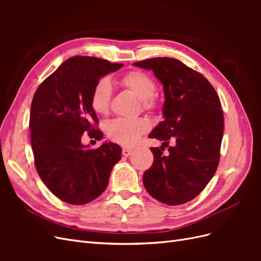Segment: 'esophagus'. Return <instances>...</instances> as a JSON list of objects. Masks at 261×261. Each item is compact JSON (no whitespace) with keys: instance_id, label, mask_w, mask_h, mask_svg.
Masks as SVG:
<instances>
[{"instance_id":"esophagus-1","label":"esophagus","mask_w":261,"mask_h":261,"mask_svg":"<svg viewBox=\"0 0 261 261\" xmlns=\"http://www.w3.org/2000/svg\"><path fill=\"white\" fill-rule=\"evenodd\" d=\"M122 153H123L124 156H128V155H130L133 153V150L128 149V148H123Z\"/></svg>"}]
</instances>
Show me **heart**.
Instances as JSON below:
<instances>
[{
  "instance_id": "1",
  "label": "heart",
  "mask_w": 261,
  "mask_h": 261,
  "mask_svg": "<svg viewBox=\"0 0 261 261\" xmlns=\"http://www.w3.org/2000/svg\"><path fill=\"white\" fill-rule=\"evenodd\" d=\"M121 84L133 92L141 101V106L148 111H152L158 106V99L154 94L155 83L151 76L141 72L132 70L123 76ZM112 98V85L109 78H101L94 85L91 92V107L93 111L100 115L109 113ZM149 128V123L145 118L125 120L116 118L107 125V134L117 144L130 146Z\"/></svg>"
}]
</instances>
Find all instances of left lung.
<instances>
[{
  "mask_svg": "<svg viewBox=\"0 0 261 261\" xmlns=\"http://www.w3.org/2000/svg\"><path fill=\"white\" fill-rule=\"evenodd\" d=\"M152 70L163 85L164 120L149 134L163 141L153 153L143 181L150 196L170 206L194 199L217 171L223 137V112L217 91L200 73L176 59L153 58L134 63ZM175 143L163 154L169 140Z\"/></svg>",
  "mask_w": 261,
  "mask_h": 261,
  "instance_id": "obj_1",
  "label": "left lung"
}]
</instances>
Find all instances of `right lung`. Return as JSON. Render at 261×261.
Returning a JSON list of instances; mask_svg holds the SVG:
<instances>
[{"label": "right lung", "mask_w": 261, "mask_h": 261, "mask_svg": "<svg viewBox=\"0 0 261 261\" xmlns=\"http://www.w3.org/2000/svg\"><path fill=\"white\" fill-rule=\"evenodd\" d=\"M123 64L92 57H73L37 89L30 110V139L39 176L51 193L70 204L94 200L108 186L122 149L105 143L97 149L82 144L84 134L100 140L91 92L101 77Z\"/></svg>", "instance_id": "add662e5"}]
</instances>
